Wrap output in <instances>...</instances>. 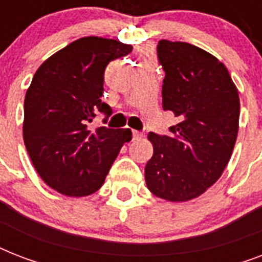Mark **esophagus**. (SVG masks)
Segmentation results:
<instances>
[{
    "instance_id": "esophagus-1",
    "label": "esophagus",
    "mask_w": 262,
    "mask_h": 262,
    "mask_svg": "<svg viewBox=\"0 0 262 262\" xmlns=\"http://www.w3.org/2000/svg\"><path fill=\"white\" fill-rule=\"evenodd\" d=\"M132 135H133V140H141L143 139V133L137 130H132Z\"/></svg>"
}]
</instances>
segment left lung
Here are the masks:
<instances>
[{
    "mask_svg": "<svg viewBox=\"0 0 262 262\" xmlns=\"http://www.w3.org/2000/svg\"><path fill=\"white\" fill-rule=\"evenodd\" d=\"M166 72L163 108L178 118L170 136L149 133L154 155L145 164L152 194L171 203L197 199L222 177L239 127V95L219 59L186 42L160 40Z\"/></svg>",
    "mask_w": 262,
    "mask_h": 262,
    "instance_id": "obj_1",
    "label": "left lung"
}]
</instances>
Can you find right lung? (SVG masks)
I'll list each match as a JSON object with an SVG mask.
<instances>
[{"label": "right lung", "instance_id": "1", "mask_svg": "<svg viewBox=\"0 0 262 262\" xmlns=\"http://www.w3.org/2000/svg\"><path fill=\"white\" fill-rule=\"evenodd\" d=\"M133 47L114 39L85 36L63 47L35 72L24 99L23 137L35 170L63 195L85 197L104 183L130 129H91L102 102L104 69Z\"/></svg>", "mask_w": 262, "mask_h": 262}]
</instances>
